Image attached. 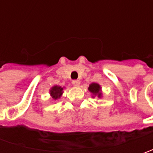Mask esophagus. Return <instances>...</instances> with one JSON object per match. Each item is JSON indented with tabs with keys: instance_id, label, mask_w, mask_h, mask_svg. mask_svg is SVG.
Returning <instances> with one entry per match:
<instances>
[{
	"instance_id": "obj_1",
	"label": "esophagus",
	"mask_w": 153,
	"mask_h": 153,
	"mask_svg": "<svg viewBox=\"0 0 153 153\" xmlns=\"http://www.w3.org/2000/svg\"><path fill=\"white\" fill-rule=\"evenodd\" d=\"M80 81L79 80H74V81H72V84H73L75 87H79L80 86Z\"/></svg>"
}]
</instances>
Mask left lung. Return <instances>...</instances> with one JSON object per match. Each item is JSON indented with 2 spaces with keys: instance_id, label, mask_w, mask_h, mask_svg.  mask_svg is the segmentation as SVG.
<instances>
[{
  "instance_id": "1",
  "label": "left lung",
  "mask_w": 153,
  "mask_h": 153,
  "mask_svg": "<svg viewBox=\"0 0 153 153\" xmlns=\"http://www.w3.org/2000/svg\"><path fill=\"white\" fill-rule=\"evenodd\" d=\"M88 89L92 94V98L98 97L99 99L102 98V90H101V87L99 83L93 82L88 86Z\"/></svg>"
}]
</instances>
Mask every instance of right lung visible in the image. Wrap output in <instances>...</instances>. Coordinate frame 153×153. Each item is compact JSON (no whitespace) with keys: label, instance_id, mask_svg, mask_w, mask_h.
I'll use <instances>...</instances> for the list:
<instances>
[{"label":"right lung","instance_id":"add662e5","mask_svg":"<svg viewBox=\"0 0 153 153\" xmlns=\"http://www.w3.org/2000/svg\"><path fill=\"white\" fill-rule=\"evenodd\" d=\"M64 88H65V87L62 88L61 86L58 85L52 87L50 88V90H49V94H50L51 98H52L53 100H59V99L62 96V94H63Z\"/></svg>","mask_w":153,"mask_h":153}]
</instances>
